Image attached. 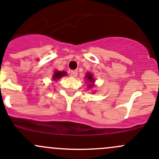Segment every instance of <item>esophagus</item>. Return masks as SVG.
I'll return each mask as SVG.
<instances>
[{
    "label": "esophagus",
    "instance_id": "esophagus-1",
    "mask_svg": "<svg viewBox=\"0 0 159 159\" xmlns=\"http://www.w3.org/2000/svg\"><path fill=\"white\" fill-rule=\"evenodd\" d=\"M69 75L71 78H75V77L78 75V71H71L70 72H69Z\"/></svg>",
    "mask_w": 159,
    "mask_h": 159
}]
</instances>
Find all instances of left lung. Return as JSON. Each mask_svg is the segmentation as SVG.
Returning a JSON list of instances; mask_svg holds the SVG:
<instances>
[{
	"label": "left lung",
	"mask_w": 159,
	"mask_h": 159,
	"mask_svg": "<svg viewBox=\"0 0 159 159\" xmlns=\"http://www.w3.org/2000/svg\"><path fill=\"white\" fill-rule=\"evenodd\" d=\"M85 78H86L87 80H88L89 82L90 83V84H88L89 88H92V87L93 86L94 81H95V79H94V78H93V75H92L91 73L88 72V73H87V75H85Z\"/></svg>",
	"instance_id": "left-lung-1"
}]
</instances>
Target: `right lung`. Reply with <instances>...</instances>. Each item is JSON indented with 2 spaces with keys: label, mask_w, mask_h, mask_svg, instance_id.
I'll return each mask as SVG.
<instances>
[{
  "label": "right lung",
  "mask_w": 159,
  "mask_h": 159,
  "mask_svg": "<svg viewBox=\"0 0 159 159\" xmlns=\"http://www.w3.org/2000/svg\"><path fill=\"white\" fill-rule=\"evenodd\" d=\"M66 75H67V73H66V71H56L53 75V81H57V80L60 79V78H62V77Z\"/></svg>",
  "instance_id": "add662e5"
}]
</instances>
